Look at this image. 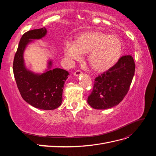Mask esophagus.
<instances>
[{
    "label": "esophagus",
    "instance_id": "1",
    "mask_svg": "<svg viewBox=\"0 0 156 156\" xmlns=\"http://www.w3.org/2000/svg\"><path fill=\"white\" fill-rule=\"evenodd\" d=\"M82 73V71H81V70H79V69H78V70H77V71H75V72H74V75L75 76H79V75H80Z\"/></svg>",
    "mask_w": 156,
    "mask_h": 156
}]
</instances>
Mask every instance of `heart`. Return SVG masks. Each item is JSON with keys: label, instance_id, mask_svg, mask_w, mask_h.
Wrapping results in <instances>:
<instances>
[{"label": "heart", "instance_id": "b5f03b06", "mask_svg": "<svg viewBox=\"0 0 156 156\" xmlns=\"http://www.w3.org/2000/svg\"><path fill=\"white\" fill-rule=\"evenodd\" d=\"M122 44L119 37L100 32H88L80 34L75 42L68 41L64 53L70 61L80 60L88 54V62L99 72L107 70L120 59Z\"/></svg>", "mask_w": 156, "mask_h": 156}]
</instances>
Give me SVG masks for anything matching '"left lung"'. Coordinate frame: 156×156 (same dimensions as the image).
Wrapping results in <instances>:
<instances>
[{"label": "left lung", "instance_id": "8db88e82", "mask_svg": "<svg viewBox=\"0 0 156 156\" xmlns=\"http://www.w3.org/2000/svg\"><path fill=\"white\" fill-rule=\"evenodd\" d=\"M135 64L131 55L122 56L107 72L95 79L88 103L96 109H107L123 100L132 82Z\"/></svg>", "mask_w": 156, "mask_h": 156}]
</instances>
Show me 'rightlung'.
Here are the masks:
<instances>
[{"mask_svg": "<svg viewBox=\"0 0 156 156\" xmlns=\"http://www.w3.org/2000/svg\"><path fill=\"white\" fill-rule=\"evenodd\" d=\"M47 34L45 27L25 32L21 37L14 56L13 71L17 88L27 103L43 110H53L62 101V92L66 80L69 75L60 68L51 69L52 61L48 62V69L43 73H35L27 69L23 53L27 45L32 40H38Z\"/></svg>", "mask_w": 156, "mask_h": 156, "instance_id": "add662e5", "label": "right lung"}]
</instances>
